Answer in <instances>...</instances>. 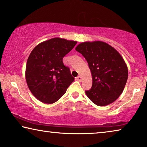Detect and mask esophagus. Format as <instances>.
<instances>
[{
    "mask_svg": "<svg viewBox=\"0 0 147 147\" xmlns=\"http://www.w3.org/2000/svg\"><path fill=\"white\" fill-rule=\"evenodd\" d=\"M76 79H77L78 81H81V80H82V76H81L80 75H78L77 77H76Z\"/></svg>",
    "mask_w": 147,
    "mask_h": 147,
    "instance_id": "1",
    "label": "esophagus"
}]
</instances>
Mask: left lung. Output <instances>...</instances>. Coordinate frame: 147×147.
<instances>
[{"label":"left lung","instance_id":"obj_1","mask_svg":"<svg viewBox=\"0 0 147 147\" xmlns=\"http://www.w3.org/2000/svg\"><path fill=\"white\" fill-rule=\"evenodd\" d=\"M75 49L86 59L92 76V86L86 91L88 98L99 106L115 101L128 78L127 66L119 53L102 41L82 42Z\"/></svg>","mask_w":147,"mask_h":147}]
</instances>
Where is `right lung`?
<instances>
[{
    "label": "right lung",
    "mask_w": 147,
    "mask_h": 147,
    "mask_svg": "<svg viewBox=\"0 0 147 147\" xmlns=\"http://www.w3.org/2000/svg\"><path fill=\"white\" fill-rule=\"evenodd\" d=\"M76 41L54 38L36 46L28 57L26 80L32 94L45 104H53L65 94L73 82L63 58L73 49Z\"/></svg>",
    "instance_id": "right-lung-1"
}]
</instances>
